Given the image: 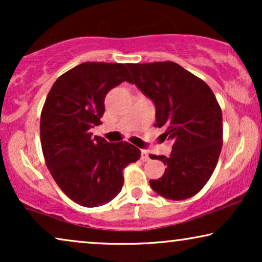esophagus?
Instances as JSON below:
<instances>
[{
  "label": "esophagus",
  "mask_w": 262,
  "mask_h": 262,
  "mask_svg": "<svg viewBox=\"0 0 262 262\" xmlns=\"http://www.w3.org/2000/svg\"><path fill=\"white\" fill-rule=\"evenodd\" d=\"M141 159H142V161H148L149 160V152L146 151V150H142Z\"/></svg>",
  "instance_id": "esophagus-1"
}]
</instances>
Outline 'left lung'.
Instances as JSON below:
<instances>
[{"instance_id": "8db88e82", "label": "left lung", "mask_w": 262, "mask_h": 262, "mask_svg": "<svg viewBox=\"0 0 262 262\" xmlns=\"http://www.w3.org/2000/svg\"><path fill=\"white\" fill-rule=\"evenodd\" d=\"M139 91L155 105V126L173 139L170 156L151 155L167 166L150 186L163 198L182 200L202 189L212 175L223 144L222 111L203 80L174 62L127 64Z\"/></svg>"}]
</instances>
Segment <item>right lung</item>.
<instances>
[{
  "mask_svg": "<svg viewBox=\"0 0 262 262\" xmlns=\"http://www.w3.org/2000/svg\"><path fill=\"white\" fill-rule=\"evenodd\" d=\"M130 82L126 66L85 62L57 78L40 117L46 166L59 188L84 207L105 205L123 188V170L141 157L127 142L108 143L91 128L101 124L105 98Z\"/></svg>",
  "mask_w": 262,
  "mask_h": 262,
  "instance_id": "add662e5",
  "label": "right lung"
}]
</instances>
